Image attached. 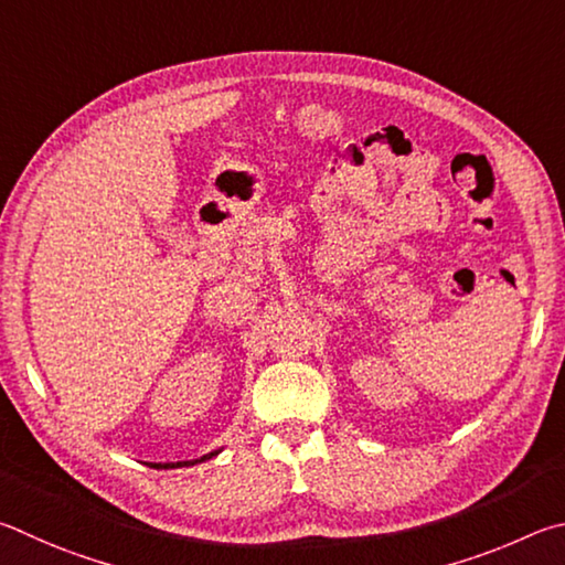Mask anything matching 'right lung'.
Here are the masks:
<instances>
[{
    "label": "right lung",
    "instance_id": "right-lung-1",
    "mask_svg": "<svg viewBox=\"0 0 565 565\" xmlns=\"http://www.w3.org/2000/svg\"><path fill=\"white\" fill-rule=\"evenodd\" d=\"M217 454H221V449H215V451H211V454H205V457H201V459H191V461H171V463H151V467H153V469H181V467H193V463H201V461L213 459V457H217Z\"/></svg>",
    "mask_w": 565,
    "mask_h": 565
}]
</instances>
